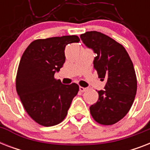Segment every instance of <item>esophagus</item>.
Here are the masks:
<instances>
[{
  "label": "esophagus",
  "instance_id": "1",
  "mask_svg": "<svg viewBox=\"0 0 150 150\" xmlns=\"http://www.w3.org/2000/svg\"><path fill=\"white\" fill-rule=\"evenodd\" d=\"M79 90L81 92H86L88 90V88H85V87H82V86H80L79 87Z\"/></svg>",
  "mask_w": 150,
  "mask_h": 150
}]
</instances>
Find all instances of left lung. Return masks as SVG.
<instances>
[{
	"mask_svg": "<svg viewBox=\"0 0 150 150\" xmlns=\"http://www.w3.org/2000/svg\"><path fill=\"white\" fill-rule=\"evenodd\" d=\"M80 38L96 54L94 68L106 81L97 102L89 107L90 114L100 125H111L128 114L135 100L137 79L132 61L123 46L100 32H86Z\"/></svg>",
	"mask_w": 150,
	"mask_h": 150,
	"instance_id": "left-lung-1",
	"label": "left lung"
}]
</instances>
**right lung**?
<instances>
[{
  "label": "right lung",
  "mask_w": 150,
  "mask_h": 150,
  "mask_svg": "<svg viewBox=\"0 0 150 150\" xmlns=\"http://www.w3.org/2000/svg\"><path fill=\"white\" fill-rule=\"evenodd\" d=\"M77 36H64L33 41L20 60L16 91L25 111L40 125H58L65 118L79 86L64 85L54 79L65 61L64 49L79 43Z\"/></svg>",
  "instance_id": "obj_1"
}]
</instances>
